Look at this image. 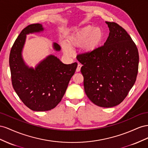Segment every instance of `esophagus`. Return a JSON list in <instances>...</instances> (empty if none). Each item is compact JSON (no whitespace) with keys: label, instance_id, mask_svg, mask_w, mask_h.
<instances>
[{"label":"esophagus","instance_id":"34e87169","mask_svg":"<svg viewBox=\"0 0 148 148\" xmlns=\"http://www.w3.org/2000/svg\"><path fill=\"white\" fill-rule=\"evenodd\" d=\"M81 64H78L77 65V69H76V71L77 72H79L80 71H81Z\"/></svg>","mask_w":148,"mask_h":148}]
</instances>
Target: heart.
<instances>
[{
  "label": "heart",
  "mask_w": 148,
  "mask_h": 148,
  "mask_svg": "<svg viewBox=\"0 0 148 148\" xmlns=\"http://www.w3.org/2000/svg\"><path fill=\"white\" fill-rule=\"evenodd\" d=\"M105 38V32L100 27L86 25L71 33L65 39L62 49L67 55H71V49L81 46L82 51L86 54H91L97 49Z\"/></svg>",
  "instance_id": "heart-1"
}]
</instances>
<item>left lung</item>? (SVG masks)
<instances>
[{"label":"left lung","mask_w":148,"mask_h":148,"mask_svg":"<svg viewBox=\"0 0 148 148\" xmlns=\"http://www.w3.org/2000/svg\"><path fill=\"white\" fill-rule=\"evenodd\" d=\"M109 35L103 46L91 54H79L83 65L84 90L97 106L110 108L119 105L136 81L138 51L125 29L114 22H105Z\"/></svg>","instance_id":"8db88e82"}]
</instances>
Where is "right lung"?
<instances>
[{
  "label": "right lung",
  "instance_id": "right-lung-1",
  "mask_svg": "<svg viewBox=\"0 0 148 148\" xmlns=\"http://www.w3.org/2000/svg\"><path fill=\"white\" fill-rule=\"evenodd\" d=\"M43 25L32 24L25 28L16 39L10 51L9 64L12 86L23 103L36 112L50 110L61 102L77 63H62L59 58L49 54L35 67L24 61L22 51L27 35L44 31ZM56 51L60 46L53 43Z\"/></svg>",
  "mask_w": 148,
  "mask_h": 148
}]
</instances>
